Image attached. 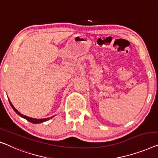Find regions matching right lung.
I'll return each instance as SVG.
<instances>
[{
  "label": "right lung",
  "instance_id": "1",
  "mask_svg": "<svg viewBox=\"0 0 158 158\" xmlns=\"http://www.w3.org/2000/svg\"><path fill=\"white\" fill-rule=\"evenodd\" d=\"M8 100H9L10 104V106H11V107L13 108V110H14L15 112H16V114H19L20 117H23V118L26 119V120H28V122H30V123H34V124H39V123H44V122H46V121L49 120L50 119H52V117H54V116H53V117H48V118H45V119H35V118H32V117H27V116H26V115H23V114H22L21 113H20V112H19V111H18V110H16V109H15V108L14 107V106H13V105L12 104V103H11V102H10V99H8Z\"/></svg>",
  "mask_w": 158,
  "mask_h": 158
}]
</instances>
